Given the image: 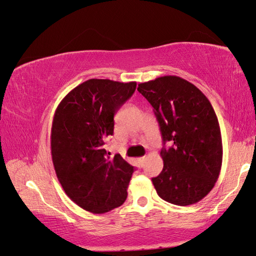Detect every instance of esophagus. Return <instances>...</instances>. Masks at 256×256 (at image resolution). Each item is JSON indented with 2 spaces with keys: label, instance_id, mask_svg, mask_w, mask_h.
I'll return each mask as SVG.
<instances>
[{
  "label": "esophagus",
  "instance_id": "esophagus-1",
  "mask_svg": "<svg viewBox=\"0 0 256 256\" xmlns=\"http://www.w3.org/2000/svg\"><path fill=\"white\" fill-rule=\"evenodd\" d=\"M146 160V156H143V157H140L138 158V162H140V166H143V162Z\"/></svg>",
  "mask_w": 256,
  "mask_h": 256
}]
</instances>
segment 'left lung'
Listing matches in <instances>:
<instances>
[{
  "instance_id": "1",
  "label": "left lung",
  "mask_w": 256,
  "mask_h": 256,
  "mask_svg": "<svg viewBox=\"0 0 256 256\" xmlns=\"http://www.w3.org/2000/svg\"><path fill=\"white\" fill-rule=\"evenodd\" d=\"M152 106L164 144V167L152 178L157 194L167 202L189 206L208 194L222 165V138L218 118L197 86L177 76L142 82L138 88Z\"/></svg>"
}]
</instances>
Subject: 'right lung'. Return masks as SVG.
Segmentation results:
<instances>
[{
	"mask_svg": "<svg viewBox=\"0 0 256 256\" xmlns=\"http://www.w3.org/2000/svg\"><path fill=\"white\" fill-rule=\"evenodd\" d=\"M136 82L89 79L76 86L54 114L50 148L59 182L68 197L92 214L124 204L134 167L120 154L106 155L114 114L131 98Z\"/></svg>",
	"mask_w": 256,
	"mask_h": 256,
	"instance_id": "right-lung-1",
	"label": "right lung"
}]
</instances>
